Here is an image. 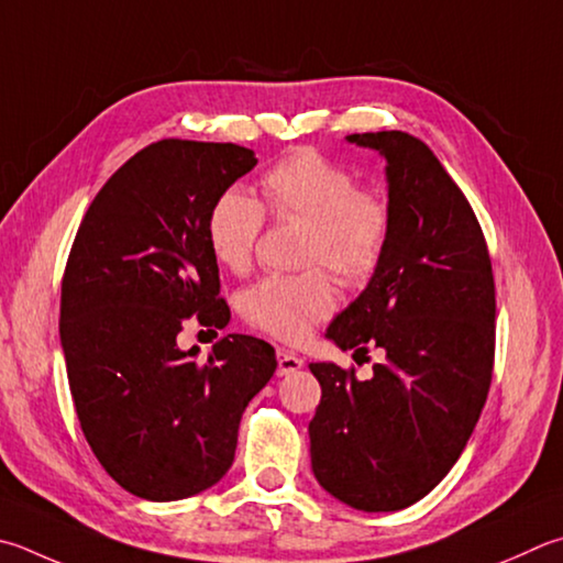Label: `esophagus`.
<instances>
[{
    "label": "esophagus",
    "mask_w": 563,
    "mask_h": 563,
    "mask_svg": "<svg viewBox=\"0 0 563 563\" xmlns=\"http://www.w3.org/2000/svg\"><path fill=\"white\" fill-rule=\"evenodd\" d=\"M275 356H278V374L280 376H288V374H295L298 369H302V360L295 352L278 350L275 352Z\"/></svg>",
    "instance_id": "1"
}]
</instances>
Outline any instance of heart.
Listing matches in <instances>:
<instances>
[{
	"instance_id": "obj_1",
	"label": "heart",
	"mask_w": 563,
	"mask_h": 563,
	"mask_svg": "<svg viewBox=\"0 0 563 563\" xmlns=\"http://www.w3.org/2000/svg\"><path fill=\"white\" fill-rule=\"evenodd\" d=\"M261 187L275 217L308 221L302 263H324L350 285L366 280L379 268L391 236V209L376 191L360 189L352 169L305 147L265 172ZM263 219V207L246 191L219 194L207 217L213 258L233 273L246 271ZM334 305L332 283L317 268L298 275H265L241 295L246 322L283 342H300Z\"/></svg>"
}]
</instances>
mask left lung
<instances>
[{"mask_svg":"<svg viewBox=\"0 0 563 563\" xmlns=\"http://www.w3.org/2000/svg\"><path fill=\"white\" fill-rule=\"evenodd\" d=\"M386 159L391 209L379 268L324 336L384 360L372 379L312 362V473L362 512H396L451 473L483 411L495 362V280L483 229L441 162L401 130L346 135Z\"/></svg>","mask_w":563,"mask_h":563,"instance_id":"left-lung-1","label":"left lung"}]
</instances>
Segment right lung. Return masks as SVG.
<instances>
[{"label":"right lung","mask_w":563,"mask_h":563,"mask_svg":"<svg viewBox=\"0 0 563 563\" xmlns=\"http://www.w3.org/2000/svg\"><path fill=\"white\" fill-rule=\"evenodd\" d=\"M255 165L231 142L159 140L106 181L68 255L58 327L80 428L106 473L152 503L229 473L241 416L278 366L249 334L221 336L203 364L177 344L191 314L231 320L207 217Z\"/></svg>","instance_id":"1"}]
</instances>
